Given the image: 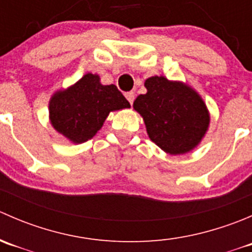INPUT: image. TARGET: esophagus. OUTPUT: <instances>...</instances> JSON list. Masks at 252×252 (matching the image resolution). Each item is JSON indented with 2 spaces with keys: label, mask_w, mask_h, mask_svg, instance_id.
Listing matches in <instances>:
<instances>
[{
  "label": "esophagus",
  "mask_w": 252,
  "mask_h": 252,
  "mask_svg": "<svg viewBox=\"0 0 252 252\" xmlns=\"http://www.w3.org/2000/svg\"><path fill=\"white\" fill-rule=\"evenodd\" d=\"M126 100L129 101V103H130V105H133L134 98H135V94H134L133 91H129V93H126Z\"/></svg>",
  "instance_id": "obj_1"
}]
</instances>
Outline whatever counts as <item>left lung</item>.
<instances>
[{
  "label": "left lung",
  "mask_w": 252,
  "mask_h": 252,
  "mask_svg": "<svg viewBox=\"0 0 252 252\" xmlns=\"http://www.w3.org/2000/svg\"><path fill=\"white\" fill-rule=\"evenodd\" d=\"M147 93L134 108L141 114L150 139L171 155L194 149L207 130L210 117L204 101L189 86L164 77L145 81Z\"/></svg>",
  "instance_id": "left-lung-1"
}]
</instances>
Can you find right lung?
<instances>
[{
  "mask_svg": "<svg viewBox=\"0 0 252 252\" xmlns=\"http://www.w3.org/2000/svg\"><path fill=\"white\" fill-rule=\"evenodd\" d=\"M130 107L116 85H102L98 75H84L75 85L55 94L50 101L53 128L73 142L88 141L111 111Z\"/></svg>",
  "mask_w": 252,
  "mask_h": 252,
  "instance_id": "1",
  "label": "right lung"
}]
</instances>
